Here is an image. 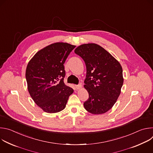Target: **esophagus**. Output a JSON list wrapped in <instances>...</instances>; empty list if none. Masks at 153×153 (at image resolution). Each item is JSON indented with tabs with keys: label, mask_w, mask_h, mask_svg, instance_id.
Instances as JSON below:
<instances>
[{
	"label": "esophagus",
	"mask_w": 153,
	"mask_h": 153,
	"mask_svg": "<svg viewBox=\"0 0 153 153\" xmlns=\"http://www.w3.org/2000/svg\"><path fill=\"white\" fill-rule=\"evenodd\" d=\"M82 88V85L81 84H79V85H76V90H79L80 88Z\"/></svg>",
	"instance_id": "34e87169"
}]
</instances>
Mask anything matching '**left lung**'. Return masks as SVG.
I'll use <instances>...</instances> for the list:
<instances>
[{"label":"left lung","mask_w":153,"mask_h":153,"mask_svg":"<svg viewBox=\"0 0 153 153\" xmlns=\"http://www.w3.org/2000/svg\"><path fill=\"white\" fill-rule=\"evenodd\" d=\"M74 53L83 59L86 65L84 87L89 98L83 103L85 110L94 114L107 112L116 102L123 85L120 63L96 43L81 45Z\"/></svg>","instance_id":"8db88e82"}]
</instances>
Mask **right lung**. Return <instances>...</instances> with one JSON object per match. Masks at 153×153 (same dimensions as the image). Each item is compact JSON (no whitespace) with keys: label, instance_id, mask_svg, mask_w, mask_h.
<instances>
[{"label":"right lung","instance_id":"add662e5","mask_svg":"<svg viewBox=\"0 0 153 153\" xmlns=\"http://www.w3.org/2000/svg\"><path fill=\"white\" fill-rule=\"evenodd\" d=\"M76 47L57 42L39 51L28 63L26 80L29 93L45 112L55 113L66 106L74 90L64 83V63Z\"/></svg>","mask_w":153,"mask_h":153}]
</instances>
